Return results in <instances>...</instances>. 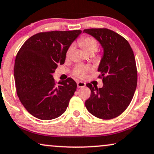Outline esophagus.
Returning <instances> with one entry per match:
<instances>
[{
  "mask_svg": "<svg viewBox=\"0 0 154 154\" xmlns=\"http://www.w3.org/2000/svg\"><path fill=\"white\" fill-rule=\"evenodd\" d=\"M77 86H78V88H84L86 86V83L82 82V81H78Z\"/></svg>",
  "mask_w": 154,
  "mask_h": 154,
  "instance_id": "34e87169",
  "label": "esophagus"
}]
</instances>
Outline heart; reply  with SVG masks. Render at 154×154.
I'll list each match as a JSON object with an SVG mask.
<instances>
[{
    "label": "heart",
    "instance_id": "b5f03b06",
    "mask_svg": "<svg viewBox=\"0 0 154 154\" xmlns=\"http://www.w3.org/2000/svg\"><path fill=\"white\" fill-rule=\"evenodd\" d=\"M79 44L81 48H83V50H84V52L86 54L89 53H94V54L96 52H97L99 49V42H97V39L95 38L92 37H86L83 39H81L79 41ZM74 47L73 45L70 47L68 49L66 52V57H68L70 55L72 54V52H73ZM90 71V69L86 67L82 66H78L75 68L74 69L73 74L75 76H76L79 79H84L86 78V75L88 72Z\"/></svg>",
    "mask_w": 154,
    "mask_h": 154
}]
</instances>
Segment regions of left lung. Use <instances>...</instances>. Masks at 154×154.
<instances>
[{
	"label": "left lung",
	"mask_w": 154,
	"mask_h": 154,
	"mask_svg": "<svg viewBox=\"0 0 154 154\" xmlns=\"http://www.w3.org/2000/svg\"><path fill=\"white\" fill-rule=\"evenodd\" d=\"M84 33L94 37L104 50L98 68L103 86L86 84L91 89V96L85 105L98 118H115L127 109L136 89L138 75L134 53L128 42L114 31L88 29Z\"/></svg>",
	"instance_id": "obj_1"
}]
</instances>
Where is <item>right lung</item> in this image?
I'll use <instances>...</instances> for the list:
<instances>
[{
    "label": "right lung",
    "instance_id": "add662e5",
    "mask_svg": "<svg viewBox=\"0 0 154 154\" xmlns=\"http://www.w3.org/2000/svg\"><path fill=\"white\" fill-rule=\"evenodd\" d=\"M81 30L40 32L29 38L16 55L14 78L20 102L34 117L52 120L66 112L77 88L71 78L56 83L52 73Z\"/></svg>",
    "mask_w": 154,
    "mask_h": 154
}]
</instances>
